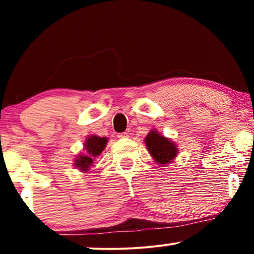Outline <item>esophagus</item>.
<instances>
[{
  "label": "esophagus",
  "instance_id": "esophagus-1",
  "mask_svg": "<svg viewBox=\"0 0 254 254\" xmlns=\"http://www.w3.org/2000/svg\"><path fill=\"white\" fill-rule=\"evenodd\" d=\"M128 136H129L128 133H121V134L118 135V137H119V138H127Z\"/></svg>",
  "mask_w": 254,
  "mask_h": 254
}]
</instances>
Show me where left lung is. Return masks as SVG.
<instances>
[{
  "mask_svg": "<svg viewBox=\"0 0 254 254\" xmlns=\"http://www.w3.org/2000/svg\"><path fill=\"white\" fill-rule=\"evenodd\" d=\"M145 147L152 159L162 166L171 163L178 156V145L171 138L162 135L157 129H151L144 138Z\"/></svg>",
  "mask_w": 254,
  "mask_h": 254,
  "instance_id": "8db88e82",
  "label": "left lung"
}]
</instances>
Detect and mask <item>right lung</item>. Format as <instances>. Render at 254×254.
Wrapping results in <instances>:
<instances>
[{"label":"right lung","mask_w":254,"mask_h":254,"mask_svg":"<svg viewBox=\"0 0 254 254\" xmlns=\"http://www.w3.org/2000/svg\"><path fill=\"white\" fill-rule=\"evenodd\" d=\"M107 137H100L98 135H89L85 138L83 145V152L78 154L74 159V166L81 172L88 173L89 170L93 166L95 158L104 151L106 148Z\"/></svg>","instance_id":"right-lung-1"}]
</instances>
